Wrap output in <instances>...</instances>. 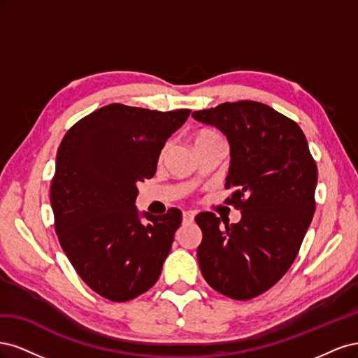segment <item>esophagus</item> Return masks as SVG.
<instances>
[{"instance_id":"obj_1","label":"esophagus","mask_w":358,"mask_h":358,"mask_svg":"<svg viewBox=\"0 0 358 358\" xmlns=\"http://www.w3.org/2000/svg\"><path fill=\"white\" fill-rule=\"evenodd\" d=\"M194 216H196V213H194L192 210H183L182 212V221L185 224H191L194 221Z\"/></svg>"}]
</instances>
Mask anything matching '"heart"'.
Returning <instances> with one entry per match:
<instances>
[{
	"label": "heart",
	"mask_w": 358,
	"mask_h": 358,
	"mask_svg": "<svg viewBox=\"0 0 358 358\" xmlns=\"http://www.w3.org/2000/svg\"><path fill=\"white\" fill-rule=\"evenodd\" d=\"M218 140H222L221 136L215 131H210V129H203V131H199L196 136H194V145L200 146L206 143H212V142H218ZM166 148L162 149V154H164Z\"/></svg>",
	"instance_id": "b5f03b06"
}]
</instances>
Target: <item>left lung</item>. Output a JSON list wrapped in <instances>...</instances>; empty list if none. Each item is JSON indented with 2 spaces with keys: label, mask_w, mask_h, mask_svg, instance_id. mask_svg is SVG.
<instances>
[{
  "label": "left lung",
  "mask_w": 358,
  "mask_h": 358,
  "mask_svg": "<svg viewBox=\"0 0 358 358\" xmlns=\"http://www.w3.org/2000/svg\"><path fill=\"white\" fill-rule=\"evenodd\" d=\"M230 143L225 200L242 218L229 224L212 212L196 222L201 275L213 289L234 300L263 294L294 262L315 212L318 169L306 137L292 119L257 101L222 103L194 112Z\"/></svg>",
  "instance_id": "1"
}]
</instances>
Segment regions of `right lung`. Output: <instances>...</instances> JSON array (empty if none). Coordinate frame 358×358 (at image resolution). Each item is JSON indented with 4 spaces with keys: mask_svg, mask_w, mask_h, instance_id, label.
Instances as JSON below:
<instances>
[{
    "mask_svg": "<svg viewBox=\"0 0 358 358\" xmlns=\"http://www.w3.org/2000/svg\"><path fill=\"white\" fill-rule=\"evenodd\" d=\"M189 113L113 103L76 122L59 145L50 183L55 231L83 282L107 300H133L161 275L182 212H143L142 221L137 183L155 175L161 149Z\"/></svg>",
    "mask_w": 358,
    "mask_h": 358,
    "instance_id": "obj_1",
    "label": "right lung"
}]
</instances>
